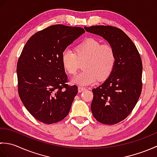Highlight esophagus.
<instances>
[{
    "label": "esophagus",
    "instance_id": "obj_1",
    "mask_svg": "<svg viewBox=\"0 0 157 157\" xmlns=\"http://www.w3.org/2000/svg\"><path fill=\"white\" fill-rule=\"evenodd\" d=\"M86 90L85 88H83V87H80V86H79L78 87V92H82L83 91H84Z\"/></svg>",
    "mask_w": 157,
    "mask_h": 157
}]
</instances>
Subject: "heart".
<instances>
[{
  "label": "heart",
  "mask_w": 157,
  "mask_h": 157,
  "mask_svg": "<svg viewBox=\"0 0 157 157\" xmlns=\"http://www.w3.org/2000/svg\"><path fill=\"white\" fill-rule=\"evenodd\" d=\"M75 53L66 48L62 52L61 63L65 71L75 75L83 63L84 71L71 79L72 84L82 86L94 84L98 78L104 80L111 74L115 68V49L109 44H102L92 38L86 39L75 48Z\"/></svg>",
  "instance_id": "1"
}]
</instances>
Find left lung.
Returning <instances> with one entry per match:
<instances>
[{
  "instance_id": "obj_1",
  "label": "left lung",
  "mask_w": 157,
  "mask_h": 157,
  "mask_svg": "<svg viewBox=\"0 0 157 157\" xmlns=\"http://www.w3.org/2000/svg\"><path fill=\"white\" fill-rule=\"evenodd\" d=\"M84 28L86 32L102 36L115 49V68L102 84L92 90L91 110L98 121L116 124L130 114L141 94L140 55L134 42L121 29L110 25Z\"/></svg>"
}]
</instances>
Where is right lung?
Masks as SVG:
<instances>
[{"label": "right lung", "instance_id": "right-lung-1", "mask_svg": "<svg viewBox=\"0 0 157 157\" xmlns=\"http://www.w3.org/2000/svg\"><path fill=\"white\" fill-rule=\"evenodd\" d=\"M84 33L82 28L51 25L33 35L23 47L17 65L18 92L26 109L38 121L52 124L69 113L78 87L66 84L61 57Z\"/></svg>", "mask_w": 157, "mask_h": 157}]
</instances>
